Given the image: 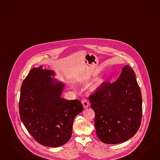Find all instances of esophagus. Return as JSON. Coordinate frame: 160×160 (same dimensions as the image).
Returning <instances> with one entry per match:
<instances>
[{
    "instance_id": "1",
    "label": "esophagus",
    "mask_w": 160,
    "mask_h": 160,
    "mask_svg": "<svg viewBox=\"0 0 160 160\" xmlns=\"http://www.w3.org/2000/svg\"><path fill=\"white\" fill-rule=\"evenodd\" d=\"M82 103L83 107H84V109H86V108H88L89 107V105H90L89 102L87 99H82Z\"/></svg>"
}]
</instances>
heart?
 <instances>
[{"instance_id": "obj_1", "label": "heart", "mask_w": 160, "mask_h": 160, "mask_svg": "<svg viewBox=\"0 0 160 160\" xmlns=\"http://www.w3.org/2000/svg\"><path fill=\"white\" fill-rule=\"evenodd\" d=\"M102 81L101 80H98L94 85H92L90 89H91V91H95L97 90L99 87L102 86Z\"/></svg>"}]
</instances>
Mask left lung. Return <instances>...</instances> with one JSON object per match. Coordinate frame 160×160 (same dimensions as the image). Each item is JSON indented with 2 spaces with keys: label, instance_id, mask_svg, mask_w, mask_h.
I'll return each instance as SVG.
<instances>
[{
  "label": "left lung",
  "instance_id": "obj_1",
  "mask_svg": "<svg viewBox=\"0 0 160 160\" xmlns=\"http://www.w3.org/2000/svg\"><path fill=\"white\" fill-rule=\"evenodd\" d=\"M95 112L96 133L105 143L124 142L137 133L142 117V98L133 70L122 69L114 82H104L89 96Z\"/></svg>",
  "mask_w": 160,
  "mask_h": 160
}]
</instances>
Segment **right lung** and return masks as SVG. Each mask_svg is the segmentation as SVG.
Masks as SVG:
<instances>
[{"label": "right lung", "instance_id": "right-lung-1", "mask_svg": "<svg viewBox=\"0 0 160 160\" xmlns=\"http://www.w3.org/2000/svg\"><path fill=\"white\" fill-rule=\"evenodd\" d=\"M41 66L31 69L21 87L19 113L29 133L41 145L58 147L69 141L75 117L83 111L78 99L61 98L64 84Z\"/></svg>", "mask_w": 160, "mask_h": 160}]
</instances>
